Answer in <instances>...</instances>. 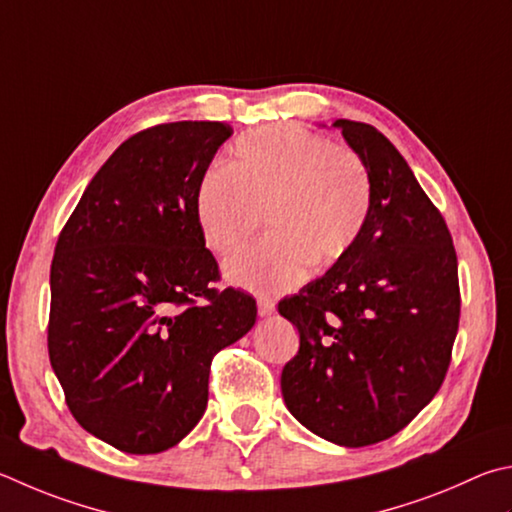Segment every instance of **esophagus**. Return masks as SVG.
<instances>
[{"label": "esophagus", "instance_id": "esophagus-1", "mask_svg": "<svg viewBox=\"0 0 512 512\" xmlns=\"http://www.w3.org/2000/svg\"><path fill=\"white\" fill-rule=\"evenodd\" d=\"M257 313L262 315V318H268V315L275 313V302L271 297H257Z\"/></svg>", "mask_w": 512, "mask_h": 512}]
</instances>
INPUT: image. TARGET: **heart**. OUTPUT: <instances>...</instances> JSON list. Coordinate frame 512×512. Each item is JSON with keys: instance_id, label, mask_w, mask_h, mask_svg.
I'll return each instance as SVG.
<instances>
[{"instance_id": "heart-1", "label": "heart", "mask_w": 512, "mask_h": 512, "mask_svg": "<svg viewBox=\"0 0 512 512\" xmlns=\"http://www.w3.org/2000/svg\"><path fill=\"white\" fill-rule=\"evenodd\" d=\"M371 176L345 145L291 123L241 134L226 172L208 170L194 190V219L212 253L230 255L259 228L262 244L232 257L230 284L255 293H282L300 284L309 264H331L367 224Z\"/></svg>"}]
</instances>
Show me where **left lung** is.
Wrapping results in <instances>:
<instances>
[{"label": "left lung", "instance_id": "1", "mask_svg": "<svg viewBox=\"0 0 512 512\" xmlns=\"http://www.w3.org/2000/svg\"><path fill=\"white\" fill-rule=\"evenodd\" d=\"M333 127L367 165L371 208L347 253L277 304L300 333L282 396L306 430L365 448L439 392L459 329L457 253L401 152L367 123Z\"/></svg>", "mask_w": 512, "mask_h": 512}]
</instances>
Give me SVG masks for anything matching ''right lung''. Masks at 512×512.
<instances>
[{"label": "right lung", "mask_w": 512, "mask_h": 512, "mask_svg": "<svg viewBox=\"0 0 512 512\" xmlns=\"http://www.w3.org/2000/svg\"><path fill=\"white\" fill-rule=\"evenodd\" d=\"M232 127L156 125L100 167L51 264L49 358L73 418L129 454L179 443L208 405L210 362L257 320L194 219V190Z\"/></svg>", "instance_id": "right-lung-1"}]
</instances>
